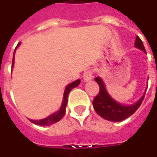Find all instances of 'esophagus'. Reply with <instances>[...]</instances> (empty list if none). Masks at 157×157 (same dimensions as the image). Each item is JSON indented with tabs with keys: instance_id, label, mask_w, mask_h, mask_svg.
<instances>
[{
	"instance_id": "esophagus-1",
	"label": "esophagus",
	"mask_w": 157,
	"mask_h": 157,
	"mask_svg": "<svg viewBox=\"0 0 157 157\" xmlns=\"http://www.w3.org/2000/svg\"><path fill=\"white\" fill-rule=\"evenodd\" d=\"M93 71L92 70H87L84 72V75H83V78H84V81L87 82L90 81L92 78H93Z\"/></svg>"
}]
</instances>
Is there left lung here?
Returning <instances> with one entry per match:
<instances>
[{"mask_svg":"<svg viewBox=\"0 0 157 157\" xmlns=\"http://www.w3.org/2000/svg\"><path fill=\"white\" fill-rule=\"evenodd\" d=\"M135 44L136 48L146 52V50L142 44V41L139 36H136ZM94 79L100 86V92L94 99L93 105H94L95 112L100 117L104 118L105 120L110 121H115V122L123 121L125 119L131 116L139 108V106L142 104V100H144L145 95H143L140 100H138L136 103L133 105H121L116 102L115 100H113L109 96V94H107L105 90L104 83L100 78L97 77Z\"/></svg>","mask_w":157,"mask_h":157,"instance_id":"1","label":"left lung"}]
</instances>
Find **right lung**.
I'll return each instance as SVG.
<instances>
[{
	"mask_svg": "<svg viewBox=\"0 0 157 157\" xmlns=\"http://www.w3.org/2000/svg\"><path fill=\"white\" fill-rule=\"evenodd\" d=\"M20 44V43H19ZM18 44V45H19ZM17 45V46H18ZM16 49V48H15ZM14 55H15V52H14ZM13 64H14V57H13V62H12V67H13ZM80 83V80L78 79L76 81L71 83L70 85L67 86V87L65 88V91H64V94H63V100L62 105L60 107V110L55 113H53L52 115H50L49 117L45 118V119H43V120H39V121H33V120H29L32 123L36 124V125H39V126H50L52 124L56 123L57 121H59L63 117L64 113H65V107L67 105V102H68V95L69 93L76 86H78Z\"/></svg>",
	"mask_w": 157,
	"mask_h": 157,
	"instance_id": "add662e5",
	"label": "right lung"
}]
</instances>
